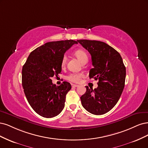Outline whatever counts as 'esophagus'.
<instances>
[{
	"instance_id": "esophagus-1",
	"label": "esophagus",
	"mask_w": 148,
	"mask_h": 148,
	"mask_svg": "<svg viewBox=\"0 0 148 148\" xmlns=\"http://www.w3.org/2000/svg\"><path fill=\"white\" fill-rule=\"evenodd\" d=\"M71 85H72V87H79V85H76V84H71Z\"/></svg>"
}]
</instances>
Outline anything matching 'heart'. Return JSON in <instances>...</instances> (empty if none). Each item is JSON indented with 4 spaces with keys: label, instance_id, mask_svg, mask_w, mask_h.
Listing matches in <instances>:
<instances>
[{
    "label": "heart",
    "instance_id": "heart-1",
    "mask_svg": "<svg viewBox=\"0 0 148 148\" xmlns=\"http://www.w3.org/2000/svg\"><path fill=\"white\" fill-rule=\"evenodd\" d=\"M74 55L82 63H85V62L87 63L88 58L87 53L85 51L82 50H77L75 51ZM66 61H67V58H66V56H63L61 62V66L62 68L64 67V66L66 63ZM83 75H84L82 73H71L69 75L67 76V79L72 82L78 83L80 81L81 79L83 77Z\"/></svg>",
    "mask_w": 148,
    "mask_h": 148
}]
</instances>
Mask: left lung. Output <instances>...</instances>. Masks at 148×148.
I'll return each mask as SVG.
<instances>
[{"label": "left lung", "instance_id": "obj_1", "mask_svg": "<svg viewBox=\"0 0 148 148\" xmlns=\"http://www.w3.org/2000/svg\"><path fill=\"white\" fill-rule=\"evenodd\" d=\"M92 56L93 68L90 79L98 80V87L87 91L80 97L82 106L95 115H102L112 109L120 98L125 86L126 69L121 55L106 43L77 40Z\"/></svg>", "mask_w": 148, "mask_h": 148}]
</instances>
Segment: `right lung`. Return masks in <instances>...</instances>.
<instances>
[{"mask_svg":"<svg viewBox=\"0 0 148 148\" xmlns=\"http://www.w3.org/2000/svg\"><path fill=\"white\" fill-rule=\"evenodd\" d=\"M74 44L77 42L66 40L45 43L31 52L23 66L24 92L32 108L42 117H55L64 107L66 95L71 85L63 82L56 86L51 77L61 73L62 58Z\"/></svg>","mask_w":148,"mask_h":148,"instance_id":"right-lung-1","label":"right lung"}]
</instances>
